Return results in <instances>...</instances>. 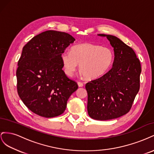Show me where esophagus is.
I'll return each mask as SVG.
<instances>
[{
    "instance_id": "1",
    "label": "esophagus",
    "mask_w": 154,
    "mask_h": 154,
    "mask_svg": "<svg viewBox=\"0 0 154 154\" xmlns=\"http://www.w3.org/2000/svg\"><path fill=\"white\" fill-rule=\"evenodd\" d=\"M78 87H82L83 86V83H82V82H78Z\"/></svg>"
}]
</instances>
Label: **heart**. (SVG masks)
<instances>
[{
  "instance_id": "1",
  "label": "heart",
  "mask_w": 154,
  "mask_h": 154,
  "mask_svg": "<svg viewBox=\"0 0 154 154\" xmlns=\"http://www.w3.org/2000/svg\"><path fill=\"white\" fill-rule=\"evenodd\" d=\"M64 72L72 76L78 64L82 75L93 80L104 74L111 67L114 60L112 51L96 44L84 43L72 46L70 53L60 55Z\"/></svg>"
}]
</instances>
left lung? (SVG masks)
Listing matches in <instances>:
<instances>
[{
    "mask_svg": "<svg viewBox=\"0 0 154 154\" xmlns=\"http://www.w3.org/2000/svg\"><path fill=\"white\" fill-rule=\"evenodd\" d=\"M106 37L114 48L112 67L101 77L85 85L88 116L96 120H109L128 112L139 90L141 63L134 50L118 37Z\"/></svg>",
    "mask_w": 154,
    "mask_h": 154,
    "instance_id": "1",
    "label": "left lung"
}]
</instances>
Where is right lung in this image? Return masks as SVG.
Segmentation results:
<instances>
[{
    "label": "right lung",
    "mask_w": 154,
    "mask_h": 154,
    "mask_svg": "<svg viewBox=\"0 0 154 154\" xmlns=\"http://www.w3.org/2000/svg\"><path fill=\"white\" fill-rule=\"evenodd\" d=\"M75 39L49 30L31 38L22 49L17 70V92L32 112L44 118L61 115L77 83L63 71L60 55Z\"/></svg>",
    "instance_id": "obj_1"
}]
</instances>
